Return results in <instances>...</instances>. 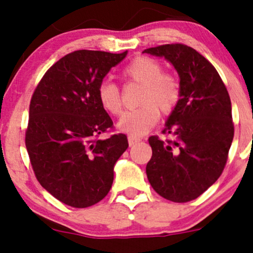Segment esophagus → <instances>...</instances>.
<instances>
[{"label":"esophagus","instance_id":"34e87169","mask_svg":"<svg viewBox=\"0 0 253 253\" xmlns=\"http://www.w3.org/2000/svg\"><path fill=\"white\" fill-rule=\"evenodd\" d=\"M139 141H141V139L138 138V137H134V136H128V144L131 145H134L136 144V143H138Z\"/></svg>","mask_w":253,"mask_h":253}]
</instances>
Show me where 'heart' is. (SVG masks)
<instances>
[{"mask_svg":"<svg viewBox=\"0 0 253 253\" xmlns=\"http://www.w3.org/2000/svg\"><path fill=\"white\" fill-rule=\"evenodd\" d=\"M124 75L129 82L142 84L138 99L142 105L125 112L117 127L131 136H143L158 124L160 111L168 115L174 110L180 99V83L171 73L163 72L159 61L148 56L134 57L125 67ZM98 100L109 114H121V91L110 79H104L98 85Z\"/></svg>","mask_w":253,"mask_h":253,"instance_id":"obj_1","label":"heart"}]
</instances>
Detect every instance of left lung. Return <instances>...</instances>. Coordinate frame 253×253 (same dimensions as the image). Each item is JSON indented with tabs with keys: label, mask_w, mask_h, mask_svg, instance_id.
<instances>
[{
	"label": "left lung",
	"mask_w": 253,
	"mask_h": 253,
	"mask_svg": "<svg viewBox=\"0 0 253 253\" xmlns=\"http://www.w3.org/2000/svg\"><path fill=\"white\" fill-rule=\"evenodd\" d=\"M143 52L164 57L180 77V99L163 133L149 137L153 155L145 172L155 192L177 203L200 197L225 168L234 138L231 101L214 66L195 48L167 44Z\"/></svg>",
	"instance_id": "8db88e82"
}]
</instances>
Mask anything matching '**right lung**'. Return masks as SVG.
<instances>
[{"mask_svg": "<svg viewBox=\"0 0 253 253\" xmlns=\"http://www.w3.org/2000/svg\"><path fill=\"white\" fill-rule=\"evenodd\" d=\"M127 55L78 50L51 66L29 106L25 147L40 185L65 205L86 208L110 191L114 167L127 137L99 134L112 120L98 100V85Z\"/></svg>", "mask_w": 253, "mask_h": 253, "instance_id": "add662e5", "label": "right lung"}]
</instances>
